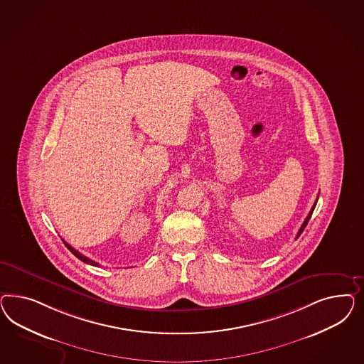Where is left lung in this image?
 Listing matches in <instances>:
<instances>
[{"instance_id":"obj_1","label":"left lung","mask_w":364,"mask_h":364,"mask_svg":"<svg viewBox=\"0 0 364 364\" xmlns=\"http://www.w3.org/2000/svg\"><path fill=\"white\" fill-rule=\"evenodd\" d=\"M316 203H318V198H316V201H315V204H314V207L311 208V210H309V216L306 218V220H304V223L301 224V227H300V230H299L298 232V236H296V239H298L299 236L301 235V232L304 231V228H306V225L309 224V219H311V215H312V212H314V210H315V207H316Z\"/></svg>"}]
</instances>
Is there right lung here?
<instances>
[{"instance_id": "1", "label": "right lung", "mask_w": 364, "mask_h": 364, "mask_svg": "<svg viewBox=\"0 0 364 364\" xmlns=\"http://www.w3.org/2000/svg\"><path fill=\"white\" fill-rule=\"evenodd\" d=\"M64 244H65L66 247H68V250L72 252V254L75 255L77 259H80L81 262H84V263H87V264L90 265H95V267H99V263H96V262H93V260H90L89 257H87V256H84L82 254H80L78 251H76L72 245H69L68 242H64Z\"/></svg>"}]
</instances>
